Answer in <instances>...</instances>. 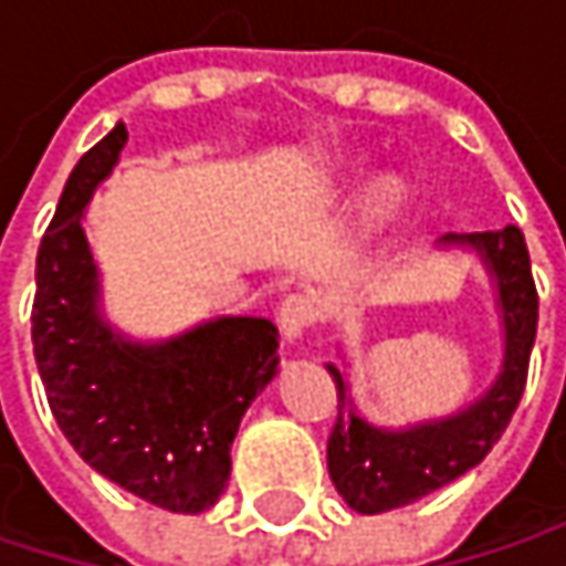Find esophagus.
Segmentation results:
<instances>
[{
	"label": "esophagus",
	"mask_w": 566,
	"mask_h": 566,
	"mask_svg": "<svg viewBox=\"0 0 566 566\" xmlns=\"http://www.w3.org/2000/svg\"><path fill=\"white\" fill-rule=\"evenodd\" d=\"M317 321V304L307 294H287L279 307V327H282L284 340H301L307 334V327Z\"/></svg>",
	"instance_id": "34e87169"
}]
</instances>
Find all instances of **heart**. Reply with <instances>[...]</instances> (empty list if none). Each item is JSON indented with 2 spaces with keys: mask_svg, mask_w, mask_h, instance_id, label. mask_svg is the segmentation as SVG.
Here are the masks:
<instances>
[{
  "mask_svg": "<svg viewBox=\"0 0 566 566\" xmlns=\"http://www.w3.org/2000/svg\"><path fill=\"white\" fill-rule=\"evenodd\" d=\"M364 176H367V164L350 160V164H340V167L334 170V186H337V189H354V186L364 182ZM402 202H406V186H402V179H399V176H380V179L367 189V196H364V219H367V226H384V222H390L396 212L402 209Z\"/></svg>",
  "mask_w": 566,
  "mask_h": 566,
  "instance_id": "b5f03b06",
  "label": "heart"
}]
</instances>
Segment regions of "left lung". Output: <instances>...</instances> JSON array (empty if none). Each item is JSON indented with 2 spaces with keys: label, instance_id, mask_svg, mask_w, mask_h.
I'll list each match as a JSON object with an SVG mask.
<instances>
[{
  "label": "left lung",
  "instance_id": "1",
  "mask_svg": "<svg viewBox=\"0 0 566 566\" xmlns=\"http://www.w3.org/2000/svg\"><path fill=\"white\" fill-rule=\"evenodd\" d=\"M439 249L475 252L495 284L502 317V367L492 387L469 406L412 426H377L354 406L350 380L327 364L337 384V422L327 439V472L340 499L360 514L412 505L475 469L509 429L524 394L527 360L537 334V291L527 245L517 226L499 232H449Z\"/></svg>",
  "mask_w": 566,
  "mask_h": 566
}]
</instances>
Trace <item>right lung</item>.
<instances>
[{
    "mask_svg": "<svg viewBox=\"0 0 566 566\" xmlns=\"http://www.w3.org/2000/svg\"><path fill=\"white\" fill-rule=\"evenodd\" d=\"M124 147L117 124L64 182L35 262V364L64 439L94 472L157 509L199 514L229 485L245 409L279 377V327L242 314L167 340L111 327L84 209Z\"/></svg>",
    "mask_w": 566,
    "mask_h": 566,
    "instance_id": "1",
    "label": "right lung"
}]
</instances>
